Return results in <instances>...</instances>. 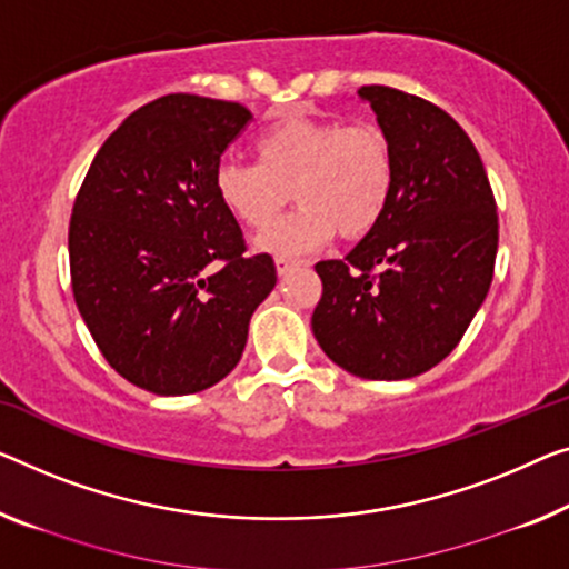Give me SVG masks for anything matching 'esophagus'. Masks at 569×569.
<instances>
[{
    "label": "esophagus",
    "mask_w": 569,
    "mask_h": 569,
    "mask_svg": "<svg viewBox=\"0 0 569 569\" xmlns=\"http://www.w3.org/2000/svg\"><path fill=\"white\" fill-rule=\"evenodd\" d=\"M299 268V262L296 260H291V258H276V270H278V276H288L291 273V270H296Z\"/></svg>",
    "instance_id": "obj_1"
}]
</instances>
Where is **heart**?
I'll return each mask as SVG.
<instances>
[{
  "mask_svg": "<svg viewBox=\"0 0 569 569\" xmlns=\"http://www.w3.org/2000/svg\"><path fill=\"white\" fill-rule=\"evenodd\" d=\"M258 163L224 160L214 191L242 224L260 230L295 193L302 207L268 228L256 248L281 258L321 248L339 232L360 240L383 219L393 193L396 158L383 127L288 114L256 140Z\"/></svg>",
  "mask_w": 569,
  "mask_h": 569,
  "instance_id": "b5f03b06",
  "label": "heart"
}]
</instances>
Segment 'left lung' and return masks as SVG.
<instances>
[{
  "label": "left lung",
  "mask_w": 569,
  "mask_h": 569,
  "mask_svg": "<svg viewBox=\"0 0 569 569\" xmlns=\"http://www.w3.org/2000/svg\"><path fill=\"white\" fill-rule=\"evenodd\" d=\"M358 97L391 140L393 193L342 260L317 262L325 291L311 329L352 376L406 380L442 362L486 301L496 199L472 140L445 109L391 87Z\"/></svg>",
  "instance_id": "8db88e82"
}]
</instances>
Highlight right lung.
Here are the masks:
<instances>
[{
    "instance_id": "1",
    "label": "right lung",
    "mask_w": 569,
    "mask_h": 569,
    "mask_svg": "<svg viewBox=\"0 0 569 569\" xmlns=\"http://www.w3.org/2000/svg\"><path fill=\"white\" fill-rule=\"evenodd\" d=\"M250 120L237 101H150L109 134L76 197V307L109 366L156 396L230 376L252 311L276 288L273 258H244L214 191L219 158Z\"/></svg>"
}]
</instances>
